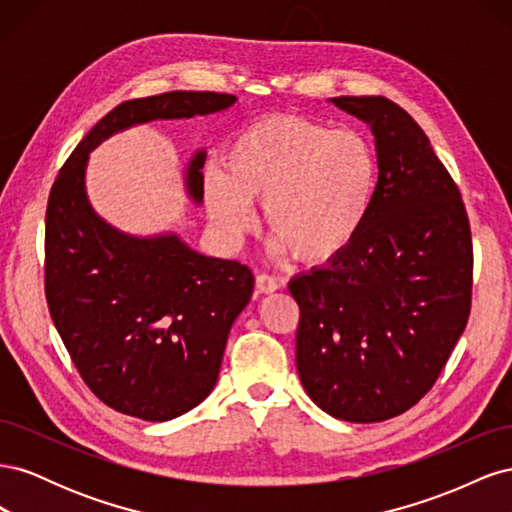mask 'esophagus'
<instances>
[{"label":"esophagus","mask_w":512,"mask_h":512,"mask_svg":"<svg viewBox=\"0 0 512 512\" xmlns=\"http://www.w3.org/2000/svg\"><path fill=\"white\" fill-rule=\"evenodd\" d=\"M256 288L262 294H271V292L280 288V282H277V277H273L269 273H258L256 275Z\"/></svg>","instance_id":"1"}]
</instances>
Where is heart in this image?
<instances>
[{
  "label": "heart",
  "instance_id": "1",
  "mask_svg": "<svg viewBox=\"0 0 512 512\" xmlns=\"http://www.w3.org/2000/svg\"><path fill=\"white\" fill-rule=\"evenodd\" d=\"M376 181V153L361 132L269 115L232 136L224 166L205 170V205L222 235L239 241L256 222L252 203L262 200L271 252L324 262L359 237Z\"/></svg>",
  "mask_w": 512,
  "mask_h": 512
}]
</instances>
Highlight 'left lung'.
Listing matches in <instances>:
<instances>
[{
	"label": "left lung",
	"instance_id": "8db88e82",
	"mask_svg": "<svg viewBox=\"0 0 512 512\" xmlns=\"http://www.w3.org/2000/svg\"><path fill=\"white\" fill-rule=\"evenodd\" d=\"M371 128L374 205L359 237L297 275V369L327 414L380 423L427 395L468 324L472 232L453 177L427 134L382 96L331 98Z\"/></svg>",
	"mask_w": 512,
	"mask_h": 512
}]
</instances>
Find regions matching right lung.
Wrapping results in <instances>:
<instances>
[{
    "label": "right lung",
    "mask_w": 512,
    "mask_h": 512,
    "mask_svg": "<svg viewBox=\"0 0 512 512\" xmlns=\"http://www.w3.org/2000/svg\"><path fill=\"white\" fill-rule=\"evenodd\" d=\"M215 91H166L121 102L61 166L46 205L44 292L70 359L100 401L162 423L198 406L218 382L232 322L254 275L237 260L203 256L177 235L138 239L98 218L85 192L89 151L153 119L211 115L235 104ZM205 151L188 166L203 200Z\"/></svg>",
    "instance_id": "add662e5"
}]
</instances>
